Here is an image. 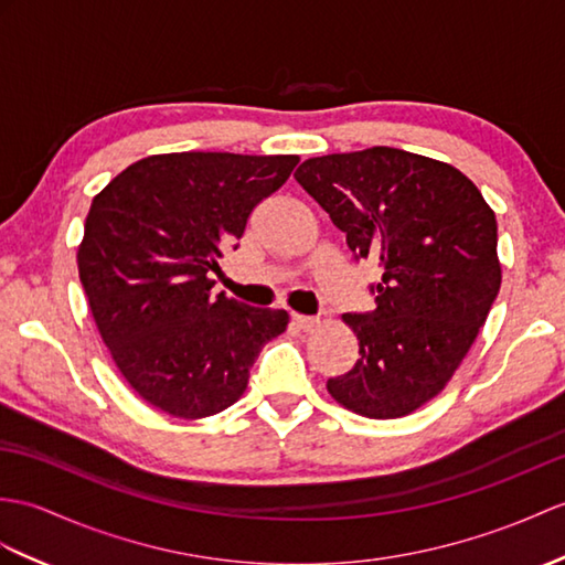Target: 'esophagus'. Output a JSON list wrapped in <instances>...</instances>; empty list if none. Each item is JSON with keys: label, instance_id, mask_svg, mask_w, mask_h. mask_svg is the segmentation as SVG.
I'll list each match as a JSON object with an SVG mask.
<instances>
[{"label": "esophagus", "instance_id": "obj_1", "mask_svg": "<svg viewBox=\"0 0 565 565\" xmlns=\"http://www.w3.org/2000/svg\"><path fill=\"white\" fill-rule=\"evenodd\" d=\"M294 324L298 327V330L310 332V330H315V327L320 324V320L312 318V315H298V312H294Z\"/></svg>", "mask_w": 565, "mask_h": 565}]
</instances>
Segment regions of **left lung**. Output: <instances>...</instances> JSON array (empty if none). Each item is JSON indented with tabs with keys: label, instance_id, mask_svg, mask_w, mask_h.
Masks as SVG:
<instances>
[{
	"label": "left lung",
	"instance_id": "1",
	"mask_svg": "<svg viewBox=\"0 0 565 565\" xmlns=\"http://www.w3.org/2000/svg\"><path fill=\"white\" fill-rule=\"evenodd\" d=\"M294 178L380 269L375 310L342 315L359 361L327 392L369 418L416 412L460 369L501 288L493 209L450 163L392 147L318 156Z\"/></svg>",
	"mask_w": 565,
	"mask_h": 565
}]
</instances>
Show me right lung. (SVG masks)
<instances>
[{
    "instance_id": "1",
    "label": "right lung",
    "mask_w": 565,
    "mask_h": 565,
    "mask_svg": "<svg viewBox=\"0 0 565 565\" xmlns=\"http://www.w3.org/2000/svg\"><path fill=\"white\" fill-rule=\"evenodd\" d=\"M298 161L147 156L90 202L78 279L117 371L156 409L180 418L223 412L243 397L262 347L286 330V310L212 296V271Z\"/></svg>"
}]
</instances>
